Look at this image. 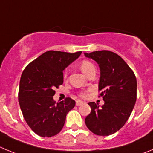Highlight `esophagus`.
<instances>
[{
    "instance_id": "1",
    "label": "esophagus",
    "mask_w": 153,
    "mask_h": 153,
    "mask_svg": "<svg viewBox=\"0 0 153 153\" xmlns=\"http://www.w3.org/2000/svg\"><path fill=\"white\" fill-rule=\"evenodd\" d=\"M83 102L81 100H77L76 102V105L77 106H81V105H83Z\"/></svg>"
}]
</instances>
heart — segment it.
Wrapping results in <instances>:
<instances>
[{"label": "heart", "mask_w": 153, "mask_h": 153, "mask_svg": "<svg viewBox=\"0 0 153 153\" xmlns=\"http://www.w3.org/2000/svg\"><path fill=\"white\" fill-rule=\"evenodd\" d=\"M93 67H94L93 64L88 60H83L80 63V69L84 74H86L89 70H90Z\"/></svg>", "instance_id": "1"}]
</instances>
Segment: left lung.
Here are the masks:
<instances>
[{"instance_id": "obj_1", "label": "left lung", "mask_w": 153, "mask_h": 153, "mask_svg": "<svg viewBox=\"0 0 153 153\" xmlns=\"http://www.w3.org/2000/svg\"><path fill=\"white\" fill-rule=\"evenodd\" d=\"M97 62L100 70L99 90L102 97V107L89 102L91 113L85 119L86 126L98 136H109L124 126L136 101L137 83L134 73L115 53L109 51L84 53Z\"/></svg>"}]
</instances>
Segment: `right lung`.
Here are the masks:
<instances>
[{
    "mask_svg": "<svg viewBox=\"0 0 153 153\" xmlns=\"http://www.w3.org/2000/svg\"><path fill=\"white\" fill-rule=\"evenodd\" d=\"M82 53L47 51L31 62L23 71L18 101L23 116L30 129L42 137H51L61 131L67 113L75 106L70 97L53 100L55 91L63 83V71Z\"/></svg>",
    "mask_w": 153,
    "mask_h": 153,
    "instance_id": "obj_1",
    "label": "right lung"
}]
</instances>
